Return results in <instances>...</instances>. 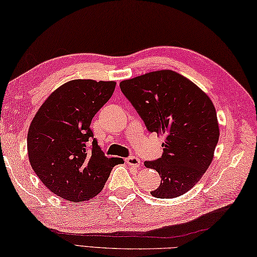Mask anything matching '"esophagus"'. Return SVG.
Segmentation results:
<instances>
[{"mask_svg": "<svg viewBox=\"0 0 257 257\" xmlns=\"http://www.w3.org/2000/svg\"><path fill=\"white\" fill-rule=\"evenodd\" d=\"M125 162H127V164L129 166H132V167H139V166H141V160H139L138 157H135V156L128 157L127 160H125Z\"/></svg>", "mask_w": 257, "mask_h": 257, "instance_id": "esophagus-1", "label": "esophagus"}]
</instances>
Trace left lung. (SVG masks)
<instances>
[{"label":"left lung","mask_w":257,"mask_h":257,"mask_svg":"<svg viewBox=\"0 0 257 257\" xmlns=\"http://www.w3.org/2000/svg\"><path fill=\"white\" fill-rule=\"evenodd\" d=\"M120 88L149 132L165 137L162 157L145 162V166L157 171L162 179L152 195L173 199L186 193L211 164L219 139L211 99L192 81L172 69L124 80Z\"/></svg>","instance_id":"left-lung-1"}]
</instances>
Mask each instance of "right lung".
Here are the masks:
<instances>
[{"mask_svg":"<svg viewBox=\"0 0 257 257\" xmlns=\"http://www.w3.org/2000/svg\"><path fill=\"white\" fill-rule=\"evenodd\" d=\"M114 88V81H69L51 93L32 119L27 139L30 164L57 197L72 202L92 199L112 167L123 163L104 156L90 128Z\"/></svg>","mask_w":257,"mask_h":257,"instance_id":"1","label":"right lung"}]
</instances>
